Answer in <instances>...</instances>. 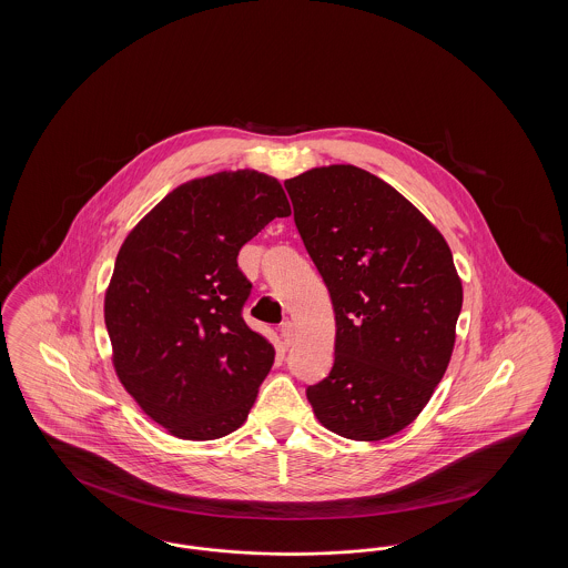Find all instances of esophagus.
Wrapping results in <instances>:
<instances>
[{
  "mask_svg": "<svg viewBox=\"0 0 568 568\" xmlns=\"http://www.w3.org/2000/svg\"><path fill=\"white\" fill-rule=\"evenodd\" d=\"M281 336H283V345L290 347L294 343V338H296V325L292 324V322H285V324L281 325Z\"/></svg>",
  "mask_w": 568,
  "mask_h": 568,
  "instance_id": "1",
  "label": "esophagus"
}]
</instances>
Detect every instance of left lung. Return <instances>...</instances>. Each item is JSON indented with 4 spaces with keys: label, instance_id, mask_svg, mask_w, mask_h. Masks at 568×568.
<instances>
[{
    "label": "left lung",
    "instance_id": "1",
    "mask_svg": "<svg viewBox=\"0 0 568 568\" xmlns=\"http://www.w3.org/2000/svg\"><path fill=\"white\" fill-rule=\"evenodd\" d=\"M334 306V366L306 389L329 433L375 443L405 430L445 375L462 308L452 248L375 174L332 163L285 181Z\"/></svg>",
    "mask_w": 568,
    "mask_h": 568
}]
</instances>
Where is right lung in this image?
<instances>
[{"label": "right lung", "mask_w": 568, "mask_h": 568, "mask_svg": "<svg viewBox=\"0 0 568 568\" xmlns=\"http://www.w3.org/2000/svg\"><path fill=\"white\" fill-rule=\"evenodd\" d=\"M292 209L257 170H223L170 191L119 248L104 296L112 366L165 433L213 440L241 428L274 347L244 324L239 251Z\"/></svg>", "instance_id": "right-lung-1"}]
</instances>
